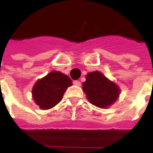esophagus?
I'll list each match as a JSON object with an SVG mask.
<instances>
[{
    "mask_svg": "<svg viewBox=\"0 0 153 153\" xmlns=\"http://www.w3.org/2000/svg\"><path fill=\"white\" fill-rule=\"evenodd\" d=\"M73 83L74 85H76V86H80L81 85V83H80V81H79V80H74Z\"/></svg>",
    "mask_w": 153,
    "mask_h": 153,
    "instance_id": "esophagus-1",
    "label": "esophagus"
}]
</instances>
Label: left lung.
Listing matches in <instances>:
<instances>
[{
  "mask_svg": "<svg viewBox=\"0 0 153 153\" xmlns=\"http://www.w3.org/2000/svg\"><path fill=\"white\" fill-rule=\"evenodd\" d=\"M83 90L88 100L94 106L106 108L112 105L119 97L120 88L99 71L88 73L83 83Z\"/></svg>",
  "mask_w": 153,
  "mask_h": 153,
  "instance_id": "1",
  "label": "left lung"
}]
</instances>
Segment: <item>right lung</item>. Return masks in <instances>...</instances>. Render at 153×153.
<instances>
[{
    "label": "right lung",
    "instance_id": "1",
    "mask_svg": "<svg viewBox=\"0 0 153 153\" xmlns=\"http://www.w3.org/2000/svg\"><path fill=\"white\" fill-rule=\"evenodd\" d=\"M71 85L72 81L67 75L52 71L36 82L32 90L33 98L41 109H51L62 100L67 88Z\"/></svg>",
    "mask_w": 153,
    "mask_h": 153
}]
</instances>
